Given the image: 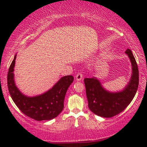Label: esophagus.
<instances>
[{"label": "esophagus", "instance_id": "obj_1", "mask_svg": "<svg viewBox=\"0 0 147 147\" xmlns=\"http://www.w3.org/2000/svg\"><path fill=\"white\" fill-rule=\"evenodd\" d=\"M82 78H83V74L82 73H80V72L76 76V79L77 81H81Z\"/></svg>", "mask_w": 147, "mask_h": 147}]
</instances>
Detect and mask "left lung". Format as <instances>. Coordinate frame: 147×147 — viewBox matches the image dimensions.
Here are the masks:
<instances>
[{"label":"left lung","instance_id":"8db88e82","mask_svg":"<svg viewBox=\"0 0 147 147\" xmlns=\"http://www.w3.org/2000/svg\"><path fill=\"white\" fill-rule=\"evenodd\" d=\"M125 53L131 61L132 71L130 82L122 91L114 93L107 91L96 78L84 79L88 108L96 115L113 117L123 111L135 96L139 83L138 65L131 50L127 49Z\"/></svg>","mask_w":147,"mask_h":147}]
</instances>
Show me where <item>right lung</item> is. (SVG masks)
<instances>
[{
  "instance_id": "obj_1",
  "label": "right lung",
  "mask_w": 147,
  "mask_h": 147,
  "mask_svg": "<svg viewBox=\"0 0 147 147\" xmlns=\"http://www.w3.org/2000/svg\"><path fill=\"white\" fill-rule=\"evenodd\" d=\"M16 57L15 55L7 75L8 88L13 102L24 114L37 121L57 117L63 109L66 92L74 82L73 76H63L45 93L28 97L22 94L15 85L13 71Z\"/></svg>"
}]
</instances>
